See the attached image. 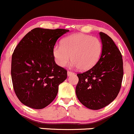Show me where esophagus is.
I'll return each instance as SVG.
<instances>
[{
    "label": "esophagus",
    "instance_id": "1",
    "mask_svg": "<svg viewBox=\"0 0 134 134\" xmlns=\"http://www.w3.org/2000/svg\"><path fill=\"white\" fill-rule=\"evenodd\" d=\"M74 75V73H73L72 71H69L68 72H67V75L69 77V76H71V75Z\"/></svg>",
    "mask_w": 134,
    "mask_h": 134
}]
</instances>
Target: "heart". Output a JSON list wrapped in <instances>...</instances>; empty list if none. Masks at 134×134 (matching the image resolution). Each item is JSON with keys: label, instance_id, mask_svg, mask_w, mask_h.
I'll list each match as a JSON object with an SVG mask.
<instances>
[{"label": "heart", "instance_id": "b5f03b06", "mask_svg": "<svg viewBox=\"0 0 134 134\" xmlns=\"http://www.w3.org/2000/svg\"><path fill=\"white\" fill-rule=\"evenodd\" d=\"M102 43L99 39L90 35L75 34L66 37L61 46L53 48V55L56 63L65 67L71 60L73 65L82 71L92 68L100 58Z\"/></svg>", "mask_w": 134, "mask_h": 134}]
</instances>
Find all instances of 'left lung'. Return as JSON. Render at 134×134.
Masks as SVG:
<instances>
[{
	"label": "left lung",
	"mask_w": 134,
	"mask_h": 134,
	"mask_svg": "<svg viewBox=\"0 0 134 134\" xmlns=\"http://www.w3.org/2000/svg\"><path fill=\"white\" fill-rule=\"evenodd\" d=\"M102 43L100 58L94 66L79 73L76 94L85 107L99 110L112 102L120 90L123 79V60L112 38L100 32Z\"/></svg>",
	"instance_id": "8db88e82"
}]
</instances>
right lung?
Listing matches in <instances>:
<instances>
[{"label":"right lung","mask_w":134,"mask_h":134,"mask_svg":"<svg viewBox=\"0 0 134 134\" xmlns=\"http://www.w3.org/2000/svg\"><path fill=\"white\" fill-rule=\"evenodd\" d=\"M69 31L36 27L16 47L12 56L11 77L15 93L23 104L42 109L55 98L59 85L67 79V71L56 64L53 50L59 37Z\"/></svg>","instance_id":"right-lung-1"}]
</instances>
